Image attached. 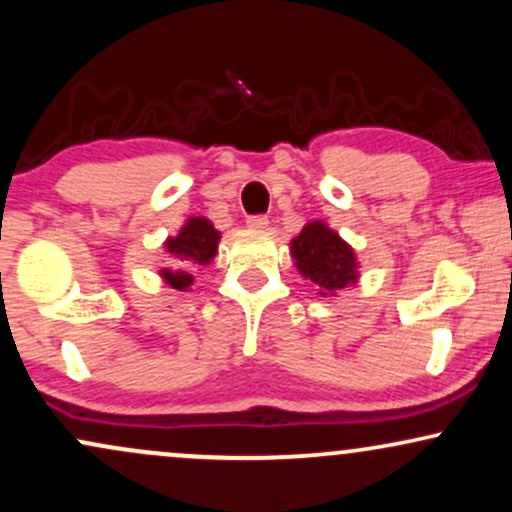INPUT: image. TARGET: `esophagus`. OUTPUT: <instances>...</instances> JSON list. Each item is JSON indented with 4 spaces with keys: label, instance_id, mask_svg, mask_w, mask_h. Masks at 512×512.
I'll list each match as a JSON object with an SVG mask.
<instances>
[{
    "label": "esophagus",
    "instance_id": "esophagus-1",
    "mask_svg": "<svg viewBox=\"0 0 512 512\" xmlns=\"http://www.w3.org/2000/svg\"><path fill=\"white\" fill-rule=\"evenodd\" d=\"M267 226H269L267 216H250L248 219V228H252V231H264Z\"/></svg>",
    "mask_w": 512,
    "mask_h": 512
}]
</instances>
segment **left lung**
Segmentation results:
<instances>
[{"label":"left lung","mask_w":512,"mask_h":512,"mask_svg":"<svg viewBox=\"0 0 512 512\" xmlns=\"http://www.w3.org/2000/svg\"><path fill=\"white\" fill-rule=\"evenodd\" d=\"M291 257L298 274L313 281L320 296H337L361 276L356 250L325 221L305 223L291 240Z\"/></svg>","instance_id":"1"}]
</instances>
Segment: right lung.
I'll list each match as a JSON object with an SVG mask.
<instances>
[{"mask_svg":"<svg viewBox=\"0 0 512 512\" xmlns=\"http://www.w3.org/2000/svg\"><path fill=\"white\" fill-rule=\"evenodd\" d=\"M221 233L207 216H190L180 226L178 236L163 240V250L173 260V267L158 269V276L175 291H190L195 284V269L207 267L219 252Z\"/></svg>","mask_w":512,"mask_h":512,"instance_id":"obj_1","label":"right lung"}]
</instances>
